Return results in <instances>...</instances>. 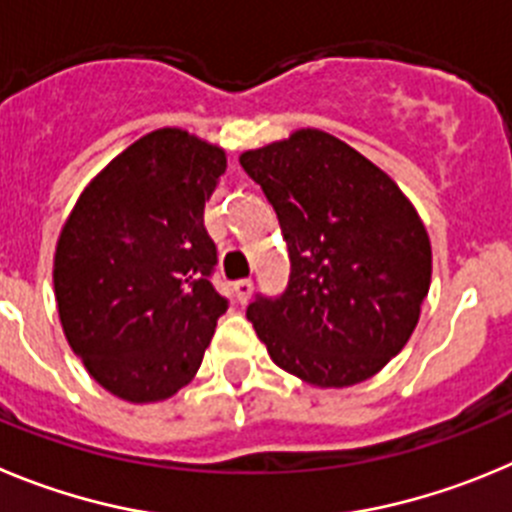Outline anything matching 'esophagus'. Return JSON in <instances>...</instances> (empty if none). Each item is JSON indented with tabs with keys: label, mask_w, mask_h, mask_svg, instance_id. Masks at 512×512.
<instances>
[{
	"label": "esophagus",
	"mask_w": 512,
	"mask_h": 512,
	"mask_svg": "<svg viewBox=\"0 0 512 512\" xmlns=\"http://www.w3.org/2000/svg\"><path fill=\"white\" fill-rule=\"evenodd\" d=\"M252 296V280H237L234 283V298H237L239 303H247V298Z\"/></svg>",
	"instance_id": "obj_1"
}]
</instances>
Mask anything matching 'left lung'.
Here are the masks:
<instances>
[{
	"instance_id": "obj_1",
	"label": "left lung",
	"mask_w": 512,
	"mask_h": 512,
	"mask_svg": "<svg viewBox=\"0 0 512 512\" xmlns=\"http://www.w3.org/2000/svg\"><path fill=\"white\" fill-rule=\"evenodd\" d=\"M239 163L288 242V288L247 306L275 365L319 388L380 372L411 339L431 285V242L411 201L321 130L247 150Z\"/></svg>"
}]
</instances>
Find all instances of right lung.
I'll return each mask as SVG.
<instances>
[{
	"mask_svg": "<svg viewBox=\"0 0 512 512\" xmlns=\"http://www.w3.org/2000/svg\"><path fill=\"white\" fill-rule=\"evenodd\" d=\"M227 170L222 147L163 127L84 188L53 262L68 344L101 388L165 400L199 372L227 298L211 285L204 206Z\"/></svg>",
	"mask_w": 512,
	"mask_h": 512,
	"instance_id": "right-lung-1",
	"label": "right lung"
}]
</instances>
